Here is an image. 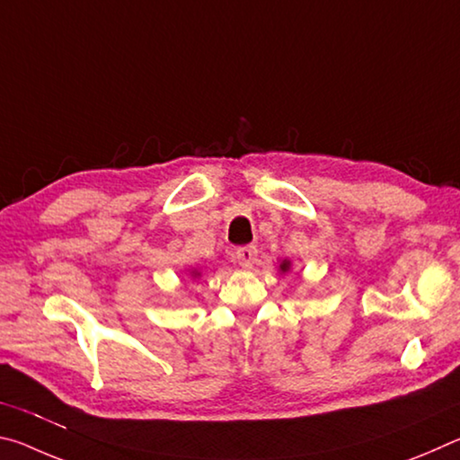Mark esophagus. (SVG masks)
I'll return each instance as SVG.
<instances>
[{
  "label": "esophagus",
  "instance_id": "esophagus-1",
  "mask_svg": "<svg viewBox=\"0 0 460 460\" xmlns=\"http://www.w3.org/2000/svg\"><path fill=\"white\" fill-rule=\"evenodd\" d=\"M255 258H258V249H255L253 245H247V247H239L235 252V261L239 263L241 268L243 270H249L253 268L255 263Z\"/></svg>",
  "mask_w": 460,
  "mask_h": 460
}]
</instances>
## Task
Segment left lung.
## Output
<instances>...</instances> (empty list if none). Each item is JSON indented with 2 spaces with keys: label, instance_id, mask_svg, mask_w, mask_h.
I'll list each match as a JSON object with an SVG mask.
<instances>
[{
  "label": "left lung",
  "instance_id": "1",
  "mask_svg": "<svg viewBox=\"0 0 460 460\" xmlns=\"http://www.w3.org/2000/svg\"><path fill=\"white\" fill-rule=\"evenodd\" d=\"M290 270H292V261H290V260H282V261H279V266H278L279 274H286V271H290Z\"/></svg>",
  "mask_w": 460,
  "mask_h": 460
}]
</instances>
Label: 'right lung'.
Returning a JSON list of instances; mask_svg holds the SVG:
<instances>
[{"mask_svg":"<svg viewBox=\"0 0 460 460\" xmlns=\"http://www.w3.org/2000/svg\"><path fill=\"white\" fill-rule=\"evenodd\" d=\"M190 278H200V271L199 270H190Z\"/></svg>","mask_w":460,"mask_h":460,"instance_id":"obj_1","label":"right lung"}]
</instances>
